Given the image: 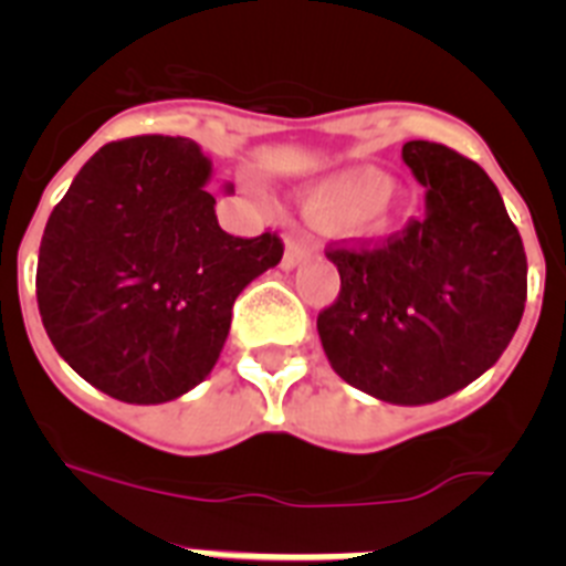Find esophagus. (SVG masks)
<instances>
[{
	"mask_svg": "<svg viewBox=\"0 0 566 566\" xmlns=\"http://www.w3.org/2000/svg\"><path fill=\"white\" fill-rule=\"evenodd\" d=\"M312 252H314V247H312V243H308V240L289 238L286 240V254H283V266L294 269L300 263V260H306Z\"/></svg>",
	"mask_w": 566,
	"mask_h": 566,
	"instance_id": "obj_1",
	"label": "esophagus"
}]
</instances>
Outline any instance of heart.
<instances>
[{
	"label": "heart",
	"mask_w": 566,
	"mask_h": 566,
	"mask_svg": "<svg viewBox=\"0 0 566 566\" xmlns=\"http://www.w3.org/2000/svg\"><path fill=\"white\" fill-rule=\"evenodd\" d=\"M399 203L402 192L397 184L379 178L374 167L345 169L326 178L308 195V209L317 221L339 223L357 234H371L388 227Z\"/></svg>",
	"instance_id": "b5f03b06"
}]
</instances>
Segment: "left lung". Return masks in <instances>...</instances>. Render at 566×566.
I'll list each match as a JSON object with an SVG mask.
<instances>
[{
    "mask_svg": "<svg viewBox=\"0 0 566 566\" xmlns=\"http://www.w3.org/2000/svg\"><path fill=\"white\" fill-rule=\"evenodd\" d=\"M424 214L382 243H328L339 294L317 314L334 371L382 402L424 405L482 377L516 334L527 254L496 184L437 142H408Z\"/></svg>",
    "mask_w": 566,
    "mask_h": 566,
    "instance_id": "1",
    "label": "left lung"
}]
</instances>
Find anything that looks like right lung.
I'll list each match as a JSON object with an SVG mask.
<instances>
[{
    "label": "right lung",
    "mask_w": 566,
    "mask_h": 566,
    "mask_svg": "<svg viewBox=\"0 0 566 566\" xmlns=\"http://www.w3.org/2000/svg\"><path fill=\"white\" fill-rule=\"evenodd\" d=\"M212 164L189 138L104 144L50 212L36 300L64 363L133 405L181 397L214 368L238 294L277 266V232H223Z\"/></svg>",
    "instance_id": "1"
}]
</instances>
